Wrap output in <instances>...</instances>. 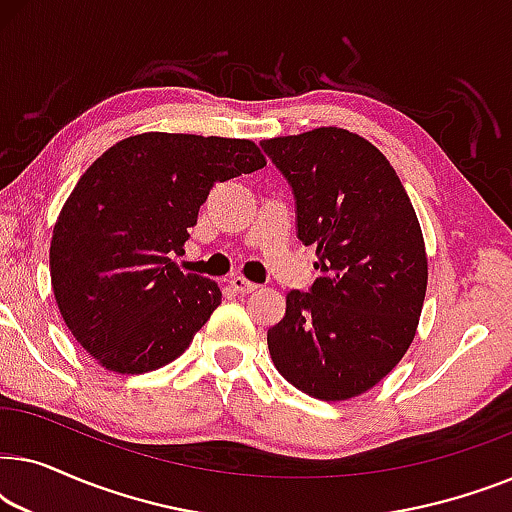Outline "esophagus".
Returning a JSON list of instances; mask_svg holds the SVG:
<instances>
[{
    "instance_id": "34e87169",
    "label": "esophagus",
    "mask_w": 512,
    "mask_h": 512,
    "mask_svg": "<svg viewBox=\"0 0 512 512\" xmlns=\"http://www.w3.org/2000/svg\"><path fill=\"white\" fill-rule=\"evenodd\" d=\"M230 286H233V291L240 293V296H249V293L258 291V284H251L244 277H233L230 279Z\"/></svg>"
}]
</instances>
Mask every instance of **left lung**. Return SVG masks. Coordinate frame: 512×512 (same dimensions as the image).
<instances>
[{
  "instance_id": "left-lung-1",
  "label": "left lung",
  "mask_w": 512,
  "mask_h": 512,
  "mask_svg": "<svg viewBox=\"0 0 512 512\" xmlns=\"http://www.w3.org/2000/svg\"><path fill=\"white\" fill-rule=\"evenodd\" d=\"M296 200V235L317 247L307 291L286 293L268 349L293 387L345 401L408 352L426 293L417 214L389 160L342 128L261 142Z\"/></svg>"
}]
</instances>
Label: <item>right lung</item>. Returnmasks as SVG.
I'll use <instances>...</instances> for the list:
<instances>
[{
    "instance_id": "add662e5",
    "label": "right lung",
    "mask_w": 512,
    "mask_h": 512,
    "mask_svg": "<svg viewBox=\"0 0 512 512\" xmlns=\"http://www.w3.org/2000/svg\"><path fill=\"white\" fill-rule=\"evenodd\" d=\"M249 139L146 132L102 153L74 186L51 240V284L79 345L114 373L186 352L221 305L212 279L172 263L219 181L261 170Z\"/></svg>"
}]
</instances>
